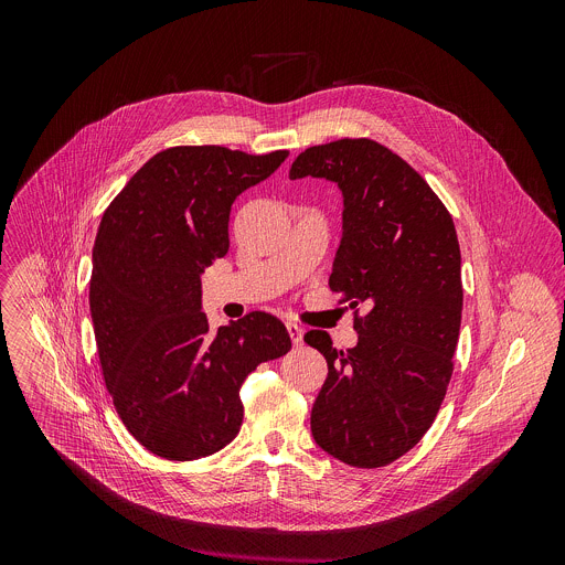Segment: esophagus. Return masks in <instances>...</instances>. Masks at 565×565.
<instances>
[{
    "mask_svg": "<svg viewBox=\"0 0 565 565\" xmlns=\"http://www.w3.org/2000/svg\"><path fill=\"white\" fill-rule=\"evenodd\" d=\"M288 335H290V340H292V344L295 347H301L303 344V329L299 327V324H295V321H288Z\"/></svg>",
    "mask_w": 565,
    "mask_h": 565,
    "instance_id": "1",
    "label": "esophagus"
}]
</instances>
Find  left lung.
Masks as SVG:
<instances>
[{"instance_id": "left-lung-1", "label": "left lung", "mask_w": 565, "mask_h": 565, "mask_svg": "<svg viewBox=\"0 0 565 565\" xmlns=\"http://www.w3.org/2000/svg\"><path fill=\"white\" fill-rule=\"evenodd\" d=\"M303 177L335 181L344 194L329 286L351 303L360 335L347 351L327 331L303 335L329 364L312 438L351 467H384L429 431L454 373L462 312L454 218L407 160L371 138L308 147L290 168V179Z\"/></svg>"}]
</instances>
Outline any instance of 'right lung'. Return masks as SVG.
Instances as JSON below:
<instances>
[{
  "instance_id": "right-lung-1",
  "label": "right lung",
  "mask_w": 565,
  "mask_h": 565,
  "mask_svg": "<svg viewBox=\"0 0 565 565\" xmlns=\"http://www.w3.org/2000/svg\"><path fill=\"white\" fill-rule=\"evenodd\" d=\"M286 158L170 147L103 214L89 281L100 369L122 425L160 458L196 460L232 443L244 423L241 382L292 347L270 312L212 331L201 310V273L227 255L234 199Z\"/></svg>"
}]
</instances>
